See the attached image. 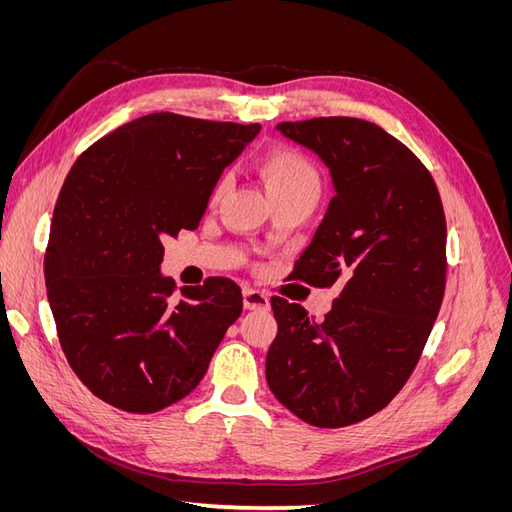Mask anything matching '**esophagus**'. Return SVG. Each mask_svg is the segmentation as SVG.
Instances as JSON below:
<instances>
[{
    "instance_id": "obj_1",
    "label": "esophagus",
    "mask_w": 512,
    "mask_h": 512,
    "mask_svg": "<svg viewBox=\"0 0 512 512\" xmlns=\"http://www.w3.org/2000/svg\"><path fill=\"white\" fill-rule=\"evenodd\" d=\"M243 307L245 309H267L269 307V297L260 290L243 288Z\"/></svg>"
}]
</instances>
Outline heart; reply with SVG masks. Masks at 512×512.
<instances>
[{
	"mask_svg": "<svg viewBox=\"0 0 512 512\" xmlns=\"http://www.w3.org/2000/svg\"><path fill=\"white\" fill-rule=\"evenodd\" d=\"M258 168L262 179L267 183L269 194H280L299 188H318V175L314 166L301 153L292 149L273 147L265 151L258 162Z\"/></svg>",
	"mask_w": 512,
	"mask_h": 512,
	"instance_id": "heart-1",
	"label": "heart"
}]
</instances>
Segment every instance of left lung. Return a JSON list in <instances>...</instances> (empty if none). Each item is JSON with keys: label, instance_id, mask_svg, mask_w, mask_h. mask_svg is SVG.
Returning <instances> with one entry per match:
<instances>
[{"label": "left lung", "instance_id": "left-lung-1", "mask_svg": "<svg viewBox=\"0 0 512 512\" xmlns=\"http://www.w3.org/2000/svg\"><path fill=\"white\" fill-rule=\"evenodd\" d=\"M277 130L331 173L335 196L294 273L339 294L320 322L271 299L267 382L301 421L346 427L389 406L421 359L446 284L442 200L421 160L376 123L316 117Z\"/></svg>", "mask_w": 512, "mask_h": 512}]
</instances>
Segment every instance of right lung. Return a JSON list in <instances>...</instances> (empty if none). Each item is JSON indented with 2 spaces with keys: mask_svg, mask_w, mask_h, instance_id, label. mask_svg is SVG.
<instances>
[{
  "mask_svg": "<svg viewBox=\"0 0 512 512\" xmlns=\"http://www.w3.org/2000/svg\"><path fill=\"white\" fill-rule=\"evenodd\" d=\"M258 132V123L151 113L74 162L44 282L70 367L106 404L151 414L190 395L241 316V288L226 277L183 286L170 301L162 243L198 228L224 168Z\"/></svg>",
  "mask_w": 512,
  "mask_h": 512,
  "instance_id": "right-lung-1",
  "label": "right lung"
}]
</instances>
